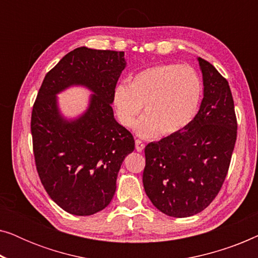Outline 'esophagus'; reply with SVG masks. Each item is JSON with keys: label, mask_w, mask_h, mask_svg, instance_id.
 <instances>
[{"label": "esophagus", "mask_w": 258, "mask_h": 258, "mask_svg": "<svg viewBox=\"0 0 258 258\" xmlns=\"http://www.w3.org/2000/svg\"><path fill=\"white\" fill-rule=\"evenodd\" d=\"M135 147H136V150L137 151H142L143 149H144V142L143 141H141V140H136L135 141Z\"/></svg>", "instance_id": "1"}]
</instances>
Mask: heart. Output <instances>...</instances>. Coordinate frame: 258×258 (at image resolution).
<instances>
[{
  "mask_svg": "<svg viewBox=\"0 0 258 258\" xmlns=\"http://www.w3.org/2000/svg\"><path fill=\"white\" fill-rule=\"evenodd\" d=\"M202 97V80L188 64L165 63L137 73L129 84L121 83L114 91V107L119 122L140 135L150 137L177 133L195 117Z\"/></svg>",
  "mask_w": 258,
  "mask_h": 258,
  "instance_id": "obj_1",
  "label": "heart"
}]
</instances>
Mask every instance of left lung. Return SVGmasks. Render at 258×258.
<instances>
[{
	"label": "left lung",
	"instance_id": "left-lung-1",
	"mask_svg": "<svg viewBox=\"0 0 258 258\" xmlns=\"http://www.w3.org/2000/svg\"><path fill=\"white\" fill-rule=\"evenodd\" d=\"M203 100L188 125L144 149L143 185L151 203L171 217L206 209L227 177L237 137V119L228 81L199 57Z\"/></svg>",
	"mask_w": 258,
	"mask_h": 258
}]
</instances>
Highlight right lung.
Returning <instances> with one entry per match:
<instances>
[{
	"mask_svg": "<svg viewBox=\"0 0 258 258\" xmlns=\"http://www.w3.org/2000/svg\"><path fill=\"white\" fill-rule=\"evenodd\" d=\"M124 52L80 47L47 73L31 111L36 170L50 199L67 213L103 210L116 191L125 156L135 149L129 130L114 118L111 103ZM70 85L93 91L87 111L74 121L59 114L55 94Z\"/></svg>",
	"mask_w": 258,
	"mask_h": 258,
	"instance_id": "obj_1",
	"label": "right lung"
}]
</instances>
